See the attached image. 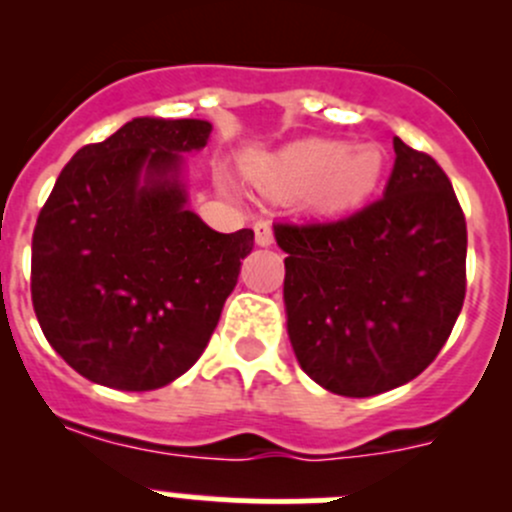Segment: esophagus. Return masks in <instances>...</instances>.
<instances>
[{
	"label": "esophagus",
	"instance_id": "1",
	"mask_svg": "<svg viewBox=\"0 0 512 512\" xmlns=\"http://www.w3.org/2000/svg\"><path fill=\"white\" fill-rule=\"evenodd\" d=\"M252 227H255V240H257V245H260V247H267V245H272V242H275V232H272L270 220H257V223Z\"/></svg>",
	"mask_w": 512,
	"mask_h": 512
}]
</instances>
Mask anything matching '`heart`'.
Masks as SVG:
<instances>
[{
	"label": "heart",
	"mask_w": 512,
	"mask_h": 512,
	"mask_svg": "<svg viewBox=\"0 0 512 512\" xmlns=\"http://www.w3.org/2000/svg\"><path fill=\"white\" fill-rule=\"evenodd\" d=\"M260 188L297 193L309 188V203L322 213H344L364 203L379 185L384 156L376 146H352L324 138L297 141L247 165Z\"/></svg>",
	"instance_id": "heart-1"
}]
</instances>
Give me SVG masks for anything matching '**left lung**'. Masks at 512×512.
<instances>
[{"label": "left lung", "instance_id": "8db88e82", "mask_svg": "<svg viewBox=\"0 0 512 512\" xmlns=\"http://www.w3.org/2000/svg\"><path fill=\"white\" fill-rule=\"evenodd\" d=\"M386 193L339 220L275 223L299 366L352 399L416 379L466 299V215L441 165L394 138Z\"/></svg>", "mask_w": 512, "mask_h": 512}]
</instances>
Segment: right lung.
I'll list each match as a JSON object with an SVG mask.
<instances>
[{"mask_svg":"<svg viewBox=\"0 0 512 512\" xmlns=\"http://www.w3.org/2000/svg\"><path fill=\"white\" fill-rule=\"evenodd\" d=\"M210 128L133 118L81 148L41 208L34 312L46 342L89 381L160 389L200 359L218 327L255 232L223 235L185 208L180 153L200 151Z\"/></svg>","mask_w":512,"mask_h":512,"instance_id":"right-lung-1","label":"right lung"}]
</instances>
